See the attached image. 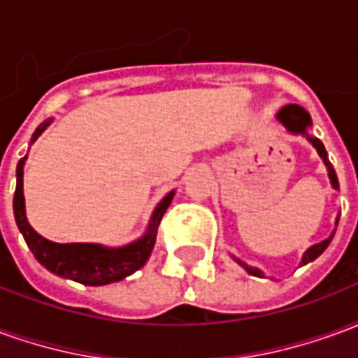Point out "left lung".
<instances>
[{"label":"left lung","instance_id":"1","mask_svg":"<svg viewBox=\"0 0 358 358\" xmlns=\"http://www.w3.org/2000/svg\"><path fill=\"white\" fill-rule=\"evenodd\" d=\"M278 120L282 122V124L289 130V132L293 134H305L307 136V128L310 126V115H308L307 110L303 109V107H299V105H285L284 109L278 113ZM308 141L313 143L316 148V151H318V155L322 157V161L326 163V166H328V172H330V180H331V186L336 187V189H339V182H338V176H336V172H334V169H331V164L328 163V153H326V149H324V143L318 138H310V136H307ZM334 236H330L328 240L320 241V243H316V245H313V248L308 249L307 253L303 255V261H301V264H307L310 263V261H315L316 257L322 255L324 251H326V248L330 245V241ZM238 263L243 266V268L248 270L251 276H263V272L257 268H251V266H248L245 263H241L240 259H236Z\"/></svg>","mask_w":358,"mask_h":358}]
</instances>
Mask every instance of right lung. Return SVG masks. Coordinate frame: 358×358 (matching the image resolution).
Here are the masks:
<instances>
[{
    "instance_id": "1",
    "label": "right lung",
    "mask_w": 358,
    "mask_h": 358,
    "mask_svg": "<svg viewBox=\"0 0 358 358\" xmlns=\"http://www.w3.org/2000/svg\"><path fill=\"white\" fill-rule=\"evenodd\" d=\"M48 124L50 122L36 128L32 141L45 130ZM24 161H27V157H22L17 164V189H15V197H13V210H15V220H17L20 234L32 251V255L38 259V263L43 264L45 268L57 276L69 278V280L80 282L84 285L113 284V282L130 276L132 272L140 270L148 263L149 255L155 248L157 228L161 224L164 210L169 209L172 201V195H174L172 192L157 205L151 222H149L148 234L141 240L134 241L126 248L109 249L94 245V243H53L34 232L24 215V195H22Z\"/></svg>"
}]
</instances>
